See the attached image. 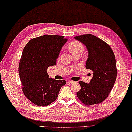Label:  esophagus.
Returning a JSON list of instances; mask_svg holds the SVG:
<instances>
[{
	"label": "esophagus",
	"mask_w": 132,
	"mask_h": 132,
	"mask_svg": "<svg viewBox=\"0 0 132 132\" xmlns=\"http://www.w3.org/2000/svg\"><path fill=\"white\" fill-rule=\"evenodd\" d=\"M68 83L69 84H74L76 82L75 81H72V80H68Z\"/></svg>",
	"instance_id": "1"
}]
</instances>
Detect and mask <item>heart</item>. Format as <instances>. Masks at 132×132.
Returning <instances> with one entry per match:
<instances>
[{
  "label": "heart",
  "instance_id": "b5f03b06",
  "mask_svg": "<svg viewBox=\"0 0 132 132\" xmlns=\"http://www.w3.org/2000/svg\"><path fill=\"white\" fill-rule=\"evenodd\" d=\"M68 48L72 54L78 50H84V47L78 41L71 42L68 45Z\"/></svg>",
  "mask_w": 132,
  "mask_h": 132
}]
</instances>
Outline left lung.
<instances>
[{
  "label": "left lung",
  "mask_w": 132,
  "mask_h": 132,
  "mask_svg": "<svg viewBox=\"0 0 132 132\" xmlns=\"http://www.w3.org/2000/svg\"><path fill=\"white\" fill-rule=\"evenodd\" d=\"M74 38L87 48L88 59L86 68L93 72L89 84L79 82L81 88L77 93V97L85 105L99 104L109 95L116 80L117 70L114 53L107 43L92 34Z\"/></svg>",
  "instance_id": "left-lung-1"
}]
</instances>
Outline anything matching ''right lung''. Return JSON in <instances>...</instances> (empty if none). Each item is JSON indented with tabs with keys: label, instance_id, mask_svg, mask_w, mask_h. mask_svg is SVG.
Listing matches in <instances>:
<instances>
[{
	"label": "right lung",
	"instance_id": "right-lung-1",
	"mask_svg": "<svg viewBox=\"0 0 132 132\" xmlns=\"http://www.w3.org/2000/svg\"><path fill=\"white\" fill-rule=\"evenodd\" d=\"M64 36L46 35L31 39L22 51L18 72L23 93L36 105L47 106L56 100L65 80L49 78L47 70L55 65Z\"/></svg>",
	"mask_w": 132,
	"mask_h": 132
}]
</instances>
